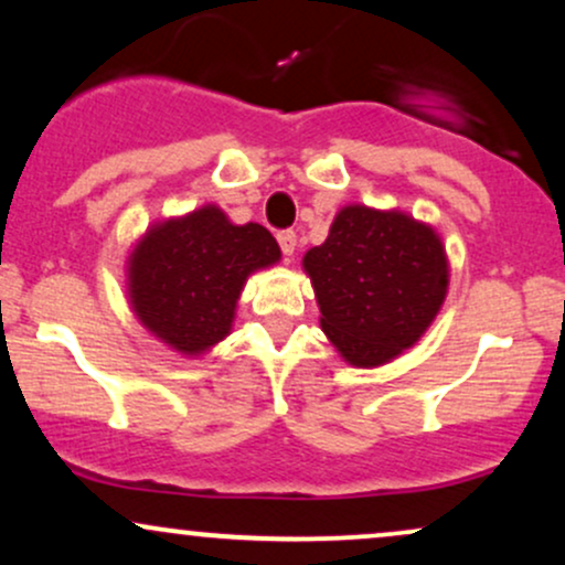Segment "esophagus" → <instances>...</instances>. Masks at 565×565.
<instances>
[{"mask_svg":"<svg viewBox=\"0 0 565 565\" xmlns=\"http://www.w3.org/2000/svg\"><path fill=\"white\" fill-rule=\"evenodd\" d=\"M278 246H281V252L287 255V260H291L297 252V233L295 231H281L278 233Z\"/></svg>","mask_w":565,"mask_h":565,"instance_id":"1","label":"esophagus"}]
</instances>
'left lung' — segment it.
Instances as JSON below:
<instances>
[{"label": "left lung", "mask_w": 565, "mask_h": 565, "mask_svg": "<svg viewBox=\"0 0 565 565\" xmlns=\"http://www.w3.org/2000/svg\"><path fill=\"white\" fill-rule=\"evenodd\" d=\"M321 329L350 366L391 364L419 342L449 291V257L430 223L348 204L327 242L305 252Z\"/></svg>", "instance_id": "8db88e82"}]
</instances>
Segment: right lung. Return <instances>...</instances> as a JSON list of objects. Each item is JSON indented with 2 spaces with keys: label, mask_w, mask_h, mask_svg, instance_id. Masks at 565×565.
<instances>
[{
  "label": "right lung",
  "mask_w": 565,
  "mask_h": 565,
  "mask_svg": "<svg viewBox=\"0 0 565 565\" xmlns=\"http://www.w3.org/2000/svg\"><path fill=\"white\" fill-rule=\"evenodd\" d=\"M281 260L260 223L236 225L217 204L157 220L127 255V297L138 321L185 359L231 334L246 278Z\"/></svg>",
  "instance_id": "obj_1"
}]
</instances>
